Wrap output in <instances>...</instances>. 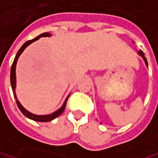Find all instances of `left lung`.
Listing matches in <instances>:
<instances>
[{
    "instance_id": "left-lung-1",
    "label": "left lung",
    "mask_w": 158,
    "mask_h": 158,
    "mask_svg": "<svg viewBox=\"0 0 158 158\" xmlns=\"http://www.w3.org/2000/svg\"><path fill=\"white\" fill-rule=\"evenodd\" d=\"M138 53H139V55H141V56L143 57V59H144V60H145V62H146V65L148 66V60H147V58L145 57V54L143 53V51H142V50H140Z\"/></svg>"
}]
</instances>
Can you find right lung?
Wrapping results in <instances>:
<instances>
[{"instance_id":"1","label":"right lung","mask_w":158,"mask_h":158,"mask_svg":"<svg viewBox=\"0 0 158 158\" xmlns=\"http://www.w3.org/2000/svg\"><path fill=\"white\" fill-rule=\"evenodd\" d=\"M50 33L49 32H44V33H42V34H40V35H39L38 37H36L35 39H33V40H28V41H26L23 45H22V47H21V49L19 50V51L17 52V54H16V56H15V59H14V60H13V63L11 65V69H10V84H11V89H12V91H13V95H14V98H15V99H16V103H17V106H18V108H20V110L22 111V113L25 116V117H27V118H31V119H32V120H35V121H39V122H49L51 121L52 119H54V118H58L61 113H63V111H64L65 107H66V104H67V100H68V98H69V97L67 98V99L65 100L64 104L62 105V107L60 108V109H58L57 111H55L54 113H52V114H50V115H45V116H38V115H34V114H31V112H29V111H27L25 108L22 107V105H21V103L19 102V100L17 99V97H16V94H15V87H16V76H15V69H16V64H17V60H18V59H19V57H20V55L22 53V51L25 50V48L27 47V46H29L30 44H31L32 42H34L35 40H39L40 37H50Z\"/></svg>"}]
</instances>
